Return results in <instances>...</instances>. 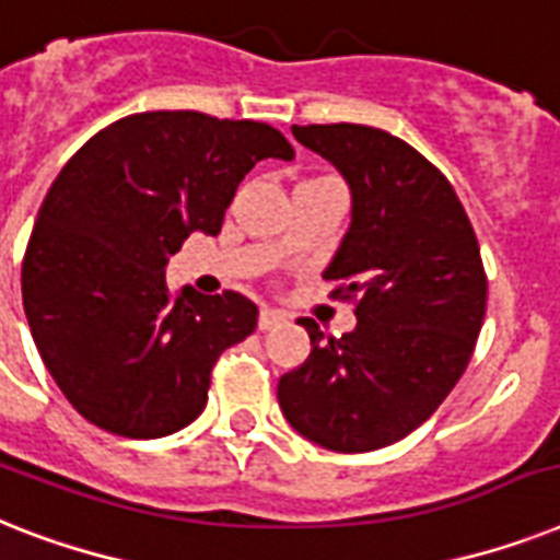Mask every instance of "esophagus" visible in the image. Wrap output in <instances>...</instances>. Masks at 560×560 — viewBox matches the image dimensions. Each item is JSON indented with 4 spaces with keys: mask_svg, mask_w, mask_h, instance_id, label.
Segmentation results:
<instances>
[{
    "mask_svg": "<svg viewBox=\"0 0 560 560\" xmlns=\"http://www.w3.org/2000/svg\"><path fill=\"white\" fill-rule=\"evenodd\" d=\"M281 322H284V313L272 311V307H261V313H258V330H272Z\"/></svg>",
    "mask_w": 560,
    "mask_h": 560,
    "instance_id": "esophagus-1",
    "label": "esophagus"
}]
</instances>
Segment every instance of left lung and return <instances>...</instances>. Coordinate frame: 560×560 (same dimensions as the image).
I'll return each instance as SVG.
<instances>
[{"instance_id":"1","label":"left lung","mask_w":560,"mask_h":560,"mask_svg":"<svg viewBox=\"0 0 560 560\" xmlns=\"http://www.w3.org/2000/svg\"><path fill=\"white\" fill-rule=\"evenodd\" d=\"M351 189V226L325 267L357 299V327L279 380L284 420L330 452H374L429 420L457 385L486 316L475 230L452 184L406 140L334 122L293 126Z\"/></svg>"}]
</instances>
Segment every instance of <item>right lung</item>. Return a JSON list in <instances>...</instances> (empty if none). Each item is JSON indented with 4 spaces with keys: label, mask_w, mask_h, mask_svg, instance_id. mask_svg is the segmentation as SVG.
<instances>
[{
    "label": "right lung",
    "mask_w": 560,
    "mask_h": 560,
    "mask_svg": "<svg viewBox=\"0 0 560 560\" xmlns=\"http://www.w3.org/2000/svg\"><path fill=\"white\" fill-rule=\"evenodd\" d=\"M293 161L267 122L147 112L112 122L62 166L25 261L22 304L48 374L100 429L175 434L207 406L221 351L256 330L241 293H172L166 265L192 233L218 235L258 161Z\"/></svg>",
    "instance_id": "obj_1"
}]
</instances>
